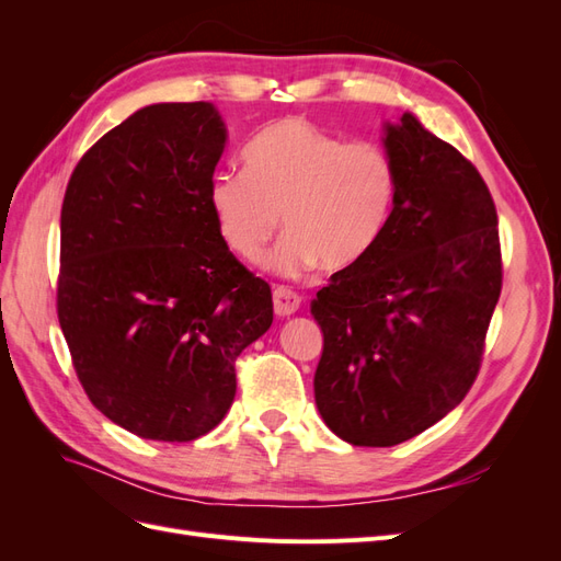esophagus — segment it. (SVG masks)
I'll list each match as a JSON object with an SVG mask.
<instances>
[{
  "label": "esophagus",
  "mask_w": 561,
  "mask_h": 561,
  "mask_svg": "<svg viewBox=\"0 0 561 561\" xmlns=\"http://www.w3.org/2000/svg\"><path fill=\"white\" fill-rule=\"evenodd\" d=\"M301 307V297L295 293V290H290V287H285V285H278L276 290H274V311H276V316H293L297 309Z\"/></svg>",
  "instance_id": "34e87169"
}]
</instances>
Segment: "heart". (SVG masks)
Masks as SVG:
<instances>
[{
    "mask_svg": "<svg viewBox=\"0 0 561 561\" xmlns=\"http://www.w3.org/2000/svg\"><path fill=\"white\" fill-rule=\"evenodd\" d=\"M245 171L210 180L208 203L219 239L257 262L280 225L287 233L268 264L299 276L316 262L339 271L375 248L393 210V157L369 140L344 142L304 116L262 128L243 149Z\"/></svg>",
    "mask_w": 561,
    "mask_h": 561,
    "instance_id": "heart-1",
    "label": "heart"
}]
</instances>
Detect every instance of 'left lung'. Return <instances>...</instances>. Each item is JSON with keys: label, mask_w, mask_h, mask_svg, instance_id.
<instances>
[{"label": "left lung", "mask_w": 561, "mask_h": 561, "mask_svg": "<svg viewBox=\"0 0 561 561\" xmlns=\"http://www.w3.org/2000/svg\"><path fill=\"white\" fill-rule=\"evenodd\" d=\"M398 192L360 262L311 301L322 330L316 404L355 447H393L447 416L478 379L503 285L482 175L416 116L386 126Z\"/></svg>", "instance_id": "obj_1"}]
</instances>
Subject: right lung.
I'll use <instances>...</instances> for the list:
<instances>
[{"instance_id": "add662e5", "label": "right lung", "mask_w": 561, "mask_h": 561, "mask_svg": "<svg viewBox=\"0 0 561 561\" xmlns=\"http://www.w3.org/2000/svg\"><path fill=\"white\" fill-rule=\"evenodd\" d=\"M227 128L210 103H161L105 133L60 210L58 320L77 377L145 439L210 433L236 358L274 322L266 280L219 239L208 190Z\"/></svg>"}]
</instances>
